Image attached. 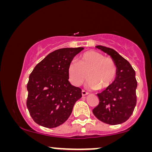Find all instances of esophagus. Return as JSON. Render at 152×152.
Instances as JSON below:
<instances>
[{
  "label": "esophagus",
  "instance_id": "34e87169",
  "mask_svg": "<svg viewBox=\"0 0 152 152\" xmlns=\"http://www.w3.org/2000/svg\"><path fill=\"white\" fill-rule=\"evenodd\" d=\"M81 94H82V96H86V95H88V92H86V91L82 90L81 91Z\"/></svg>",
  "mask_w": 152,
  "mask_h": 152
}]
</instances>
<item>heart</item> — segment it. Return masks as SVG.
Listing matches in <instances>:
<instances>
[{
  "instance_id": "obj_1",
  "label": "heart",
  "mask_w": 152,
  "mask_h": 152,
  "mask_svg": "<svg viewBox=\"0 0 152 152\" xmlns=\"http://www.w3.org/2000/svg\"><path fill=\"white\" fill-rule=\"evenodd\" d=\"M69 77L75 86H81L87 78V86L92 89L109 87L114 81L116 66L112 58L96 50H88L80 56L77 61L69 64Z\"/></svg>"
}]
</instances>
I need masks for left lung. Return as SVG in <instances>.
Returning <instances> with one entry per match:
<instances>
[{
  "mask_svg": "<svg viewBox=\"0 0 152 152\" xmlns=\"http://www.w3.org/2000/svg\"><path fill=\"white\" fill-rule=\"evenodd\" d=\"M96 47L114 60L116 66V76L109 87L97 94L99 104L93 109V114L104 123L119 124L129 118L137 104L135 71L129 62L115 50L103 46Z\"/></svg>",
  "mask_w": 152,
  "mask_h": 152,
  "instance_id": "8db88e82",
  "label": "left lung"
}]
</instances>
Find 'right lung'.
I'll use <instances>...</instances> for the list:
<instances>
[{"instance_id":"1","label":"right lung","mask_w":152,"mask_h":152,"mask_svg":"<svg viewBox=\"0 0 152 152\" xmlns=\"http://www.w3.org/2000/svg\"><path fill=\"white\" fill-rule=\"evenodd\" d=\"M83 49L64 48L47 55L35 66L27 83L26 106L38 125L54 128L69 118L81 89L69 81V64Z\"/></svg>"}]
</instances>
